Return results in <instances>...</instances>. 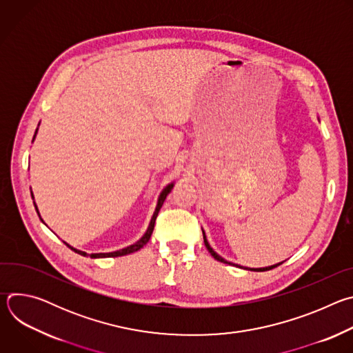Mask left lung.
<instances>
[{"label":"left lung","mask_w":353,"mask_h":353,"mask_svg":"<svg viewBox=\"0 0 353 353\" xmlns=\"http://www.w3.org/2000/svg\"><path fill=\"white\" fill-rule=\"evenodd\" d=\"M203 234H204V243H205V247H207V250L210 251L211 253V256L215 259V260H218V261H221V263H225V264H229V265H236V264H232V263H229V261H226L225 259H222L218 253H215L214 251V248L210 245V243H208V240H207V236H205V232L203 230ZM282 263H279V264H275V265H271V267H265V268H245V270H250V271H270V270H272V268H275V267H278V265H281ZM237 267H240V265H237ZM241 268V267H240Z\"/></svg>","instance_id":"8db88e82"}]
</instances>
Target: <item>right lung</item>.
Returning a JSON list of instances; mask_svg holds the SVG:
<instances>
[{"instance_id":"obj_1","label":"right lung","mask_w":353,"mask_h":353,"mask_svg":"<svg viewBox=\"0 0 353 353\" xmlns=\"http://www.w3.org/2000/svg\"><path fill=\"white\" fill-rule=\"evenodd\" d=\"M36 132H37V130H36ZM36 132H34V135H33V139H34V137H36ZM173 183L172 184H169V185H166L165 188H163V191L161 192V195H159V199H158V205H157V210H155V212H154V216H152V219H150V222H149V226H148V229H146V232H145V234L137 241V243H134V244H131V245H128V247H125V248H121V250H117V251H112V253H93V254H86L85 251H81V250H77V248H74V247H71L70 244H67L65 241V244L71 248V250H74L75 253H78V254H81V256H90V259H105V257H120V256H127V254H131V253H134V251H138L139 248H142L148 241H149V239H150V234H152V232H154V228H155V221H157V216H158V214H159V210L162 208V205H163V203H165V199H166V196H168V194L172 191V188H173ZM32 198H33V194H32ZM33 204H34V201H33ZM34 208H36V211H37V214H39V210H37V207H36V204H34ZM39 216H40V214H39ZM41 222H43V219H41Z\"/></svg>"}]
</instances>
